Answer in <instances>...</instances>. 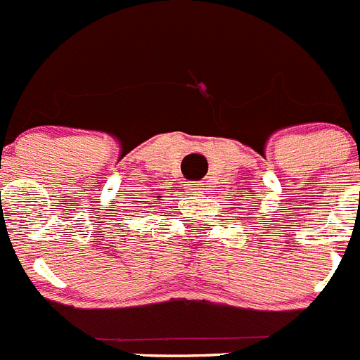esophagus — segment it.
I'll use <instances>...</instances> for the list:
<instances>
[{
    "instance_id": "esophagus-1",
    "label": "esophagus",
    "mask_w": 360,
    "mask_h": 360,
    "mask_svg": "<svg viewBox=\"0 0 360 360\" xmlns=\"http://www.w3.org/2000/svg\"><path fill=\"white\" fill-rule=\"evenodd\" d=\"M185 188H186V192H188L190 195H201V194H203V190H205L201 183H188Z\"/></svg>"
}]
</instances>
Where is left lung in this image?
I'll list each match as a JSON object with an SVG mask.
<instances>
[{"mask_svg": "<svg viewBox=\"0 0 360 360\" xmlns=\"http://www.w3.org/2000/svg\"><path fill=\"white\" fill-rule=\"evenodd\" d=\"M248 194H250V195H251V194H253V192H251V190H248Z\"/></svg>", "mask_w": 360, "mask_h": 360, "instance_id": "1", "label": "left lung"}]
</instances>
